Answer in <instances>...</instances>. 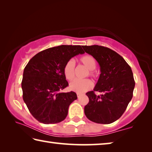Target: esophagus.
I'll return each mask as SVG.
<instances>
[{"label":"esophagus","instance_id":"34e87169","mask_svg":"<svg viewBox=\"0 0 152 152\" xmlns=\"http://www.w3.org/2000/svg\"><path fill=\"white\" fill-rule=\"evenodd\" d=\"M82 95L81 93H77V96H78V98H79L80 96Z\"/></svg>","mask_w":152,"mask_h":152}]
</instances>
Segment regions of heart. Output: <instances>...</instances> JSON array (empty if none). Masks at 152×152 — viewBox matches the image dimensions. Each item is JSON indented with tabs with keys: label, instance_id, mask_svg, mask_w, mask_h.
<instances>
[{
	"label": "heart",
	"instance_id": "heart-1",
	"mask_svg": "<svg viewBox=\"0 0 152 152\" xmlns=\"http://www.w3.org/2000/svg\"><path fill=\"white\" fill-rule=\"evenodd\" d=\"M81 62L89 70V75L96 77V73L94 71L96 66V61L95 58L91 55H85L80 59ZM64 74L65 78L68 80H72L75 76V62L73 60H69L64 67ZM92 82L89 79L79 80L76 79L70 83L69 88L71 91L82 93L91 89L92 87Z\"/></svg>",
	"mask_w": 152,
	"mask_h": 152
}]
</instances>
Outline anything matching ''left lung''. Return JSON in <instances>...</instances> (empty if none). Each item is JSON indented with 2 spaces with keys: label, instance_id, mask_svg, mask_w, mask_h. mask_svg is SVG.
I'll return each mask as SVG.
<instances>
[{
  "label": "left lung",
  "instance_id": "left-lung-1",
  "mask_svg": "<svg viewBox=\"0 0 152 152\" xmlns=\"http://www.w3.org/2000/svg\"><path fill=\"white\" fill-rule=\"evenodd\" d=\"M82 48L95 58L101 74L93 91L86 94L89 102L84 113L91 121L110 124L122 116L133 97L135 80L132 68L122 56L101 45H84ZM94 91L101 92L97 96Z\"/></svg>",
  "mask_w": 152,
  "mask_h": 152
}]
</instances>
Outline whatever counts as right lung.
Listing matches in <instances>:
<instances>
[{"mask_svg": "<svg viewBox=\"0 0 152 152\" xmlns=\"http://www.w3.org/2000/svg\"><path fill=\"white\" fill-rule=\"evenodd\" d=\"M80 45H62L40 51L25 66L21 87L23 99L33 117L44 124L62 121L77 95L61 92L68 86L64 67L72 58L84 53Z\"/></svg>", "mask_w": 152, "mask_h": 152, "instance_id": "add662e5", "label": "right lung"}]
</instances>
